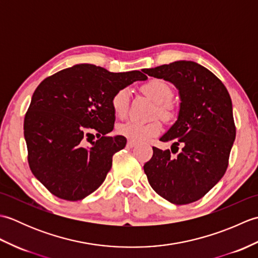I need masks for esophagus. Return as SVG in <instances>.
I'll use <instances>...</instances> for the list:
<instances>
[{"label":"esophagus","instance_id":"esophagus-1","mask_svg":"<svg viewBox=\"0 0 258 258\" xmlns=\"http://www.w3.org/2000/svg\"><path fill=\"white\" fill-rule=\"evenodd\" d=\"M127 147H131V149H132V147H135L136 145H138V143H136V142H133V141H128L127 142Z\"/></svg>","mask_w":258,"mask_h":258}]
</instances>
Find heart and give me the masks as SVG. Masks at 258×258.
<instances>
[{
  "label": "heart",
  "instance_id": "b5f03b06",
  "mask_svg": "<svg viewBox=\"0 0 258 258\" xmlns=\"http://www.w3.org/2000/svg\"><path fill=\"white\" fill-rule=\"evenodd\" d=\"M142 92L151 100L157 104L156 113L162 117H169L172 114L171 100L173 98V89L167 82L160 79H154L141 87ZM130 101V92L127 89H120L113 94L111 98V106L117 117L125 116L127 112ZM162 123L160 120H153L149 123H142L138 120H127L117 127L119 135L133 142H146L153 136L161 133Z\"/></svg>",
  "mask_w": 258,
  "mask_h": 258
}]
</instances>
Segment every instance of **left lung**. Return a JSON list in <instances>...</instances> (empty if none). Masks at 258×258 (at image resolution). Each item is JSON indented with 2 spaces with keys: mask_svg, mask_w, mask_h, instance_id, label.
Instances as JSON below:
<instances>
[{
  "mask_svg": "<svg viewBox=\"0 0 258 258\" xmlns=\"http://www.w3.org/2000/svg\"><path fill=\"white\" fill-rule=\"evenodd\" d=\"M156 79L171 82L180 98L177 120L160 139L169 150L153 147L145 163L149 183L163 199L176 205L202 199L224 176L236 128L231 96L210 70L191 61H176L145 69ZM175 147V151L172 149Z\"/></svg>",
  "mask_w": 258,
  "mask_h": 258,
  "instance_id": "1",
  "label": "left lung"
}]
</instances>
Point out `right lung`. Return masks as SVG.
Returning a JSON list of instances; mask_svg holds the SVG:
<instances>
[{
    "label": "right lung",
    "mask_w": 258,
    "mask_h": 258,
    "mask_svg": "<svg viewBox=\"0 0 258 258\" xmlns=\"http://www.w3.org/2000/svg\"><path fill=\"white\" fill-rule=\"evenodd\" d=\"M144 72V71H143ZM140 71L112 73L93 64H76L48 76L33 93L24 118L27 160L33 175L58 199L80 201L96 190L126 139L112 132L111 98L135 81ZM92 132L98 141L90 142ZM92 145L86 146V142Z\"/></svg>",
    "instance_id": "right-lung-1"
}]
</instances>
